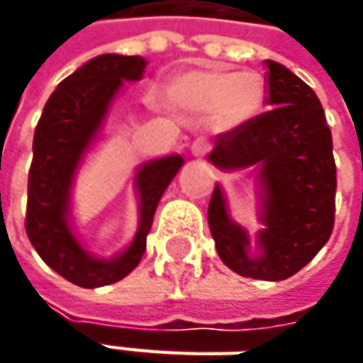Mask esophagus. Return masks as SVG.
Instances as JSON below:
<instances>
[{"instance_id": "obj_1", "label": "esophagus", "mask_w": 363, "mask_h": 363, "mask_svg": "<svg viewBox=\"0 0 363 363\" xmlns=\"http://www.w3.org/2000/svg\"><path fill=\"white\" fill-rule=\"evenodd\" d=\"M208 153V145L203 143V141H196L194 145H191V155L194 157H203Z\"/></svg>"}]
</instances>
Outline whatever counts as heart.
<instances>
[{
  "label": "heart",
  "mask_w": 363,
  "mask_h": 363,
  "mask_svg": "<svg viewBox=\"0 0 363 363\" xmlns=\"http://www.w3.org/2000/svg\"><path fill=\"white\" fill-rule=\"evenodd\" d=\"M165 99L177 111L191 115L208 113L206 123L210 131L228 133L260 113L267 84L257 72L194 68L169 80Z\"/></svg>",
  "instance_id": "1"
}]
</instances>
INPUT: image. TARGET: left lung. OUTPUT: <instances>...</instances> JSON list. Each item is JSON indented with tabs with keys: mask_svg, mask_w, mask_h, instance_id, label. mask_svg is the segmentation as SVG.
<instances>
[{
	"mask_svg": "<svg viewBox=\"0 0 363 363\" xmlns=\"http://www.w3.org/2000/svg\"><path fill=\"white\" fill-rule=\"evenodd\" d=\"M267 64L271 111L234 131L218 135L208 161L222 172L252 167L258 220L255 240L228 210L216 184L208 224L218 257L248 279L285 281L325 246L335 214L333 141L323 106L311 86L283 64Z\"/></svg>",
	"mask_w": 363,
	"mask_h": 363,
	"instance_id": "8db88e82",
	"label": "left lung"
}]
</instances>
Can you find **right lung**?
<instances>
[{"instance_id":"add662e5","label":"right lung","mask_w":363,"mask_h":363,"mask_svg":"<svg viewBox=\"0 0 363 363\" xmlns=\"http://www.w3.org/2000/svg\"><path fill=\"white\" fill-rule=\"evenodd\" d=\"M145 68L147 60L141 56L101 54L92 58L58 84L35 127L26 232L50 269L84 289L117 283L141 262L157 203L184 165L177 153L143 161L133 179L139 224L131 242L111 258L86 250L72 220L77 175L103 139L108 113L125 82L141 80Z\"/></svg>"}]
</instances>
